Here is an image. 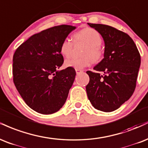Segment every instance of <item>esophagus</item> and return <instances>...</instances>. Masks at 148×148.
Returning a JSON list of instances; mask_svg holds the SVG:
<instances>
[{
  "mask_svg": "<svg viewBox=\"0 0 148 148\" xmlns=\"http://www.w3.org/2000/svg\"><path fill=\"white\" fill-rule=\"evenodd\" d=\"M75 71H76V73L77 74H79V73H81L83 72L82 70H79V69H75Z\"/></svg>",
  "mask_w": 148,
  "mask_h": 148,
  "instance_id": "obj_1",
  "label": "esophagus"
}]
</instances>
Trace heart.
<instances>
[{
	"instance_id": "b5f03b06",
	"label": "heart",
	"mask_w": 148,
	"mask_h": 148,
	"mask_svg": "<svg viewBox=\"0 0 148 148\" xmlns=\"http://www.w3.org/2000/svg\"><path fill=\"white\" fill-rule=\"evenodd\" d=\"M73 41L75 43L82 42L86 44V47L82 52L84 57L68 59L64 63L66 67L80 70L91 65L93 60L95 62H98L102 58L103 53L100 46L102 41V37L100 33L95 29L86 27L78 31L74 34ZM73 47V43L71 39L65 38L60 44V53L64 57H69L72 53Z\"/></svg>"
}]
</instances>
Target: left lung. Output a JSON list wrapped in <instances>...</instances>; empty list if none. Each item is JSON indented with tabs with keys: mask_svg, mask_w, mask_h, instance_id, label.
Masks as SVG:
<instances>
[{
	"mask_svg": "<svg viewBox=\"0 0 148 148\" xmlns=\"http://www.w3.org/2000/svg\"><path fill=\"white\" fill-rule=\"evenodd\" d=\"M105 41L104 58L93 69L86 71L89 82L88 100L98 110L111 112L128 100L136 88L140 56L134 41L126 33L103 24L88 23ZM103 72V75L99 73Z\"/></svg>",
	"mask_w": 148,
	"mask_h": 148,
	"instance_id": "1",
	"label": "left lung"
}]
</instances>
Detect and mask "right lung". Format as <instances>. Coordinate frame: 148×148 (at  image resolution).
Here are the masks:
<instances>
[{"label":"right lung","mask_w":148,"mask_h":148,"mask_svg":"<svg viewBox=\"0 0 148 148\" xmlns=\"http://www.w3.org/2000/svg\"><path fill=\"white\" fill-rule=\"evenodd\" d=\"M76 27L61 25L31 36L13 56V80L28 107L51 114L63 107L75 77L73 68L58 71L64 63L60 47Z\"/></svg>","instance_id":"add662e5"}]
</instances>
